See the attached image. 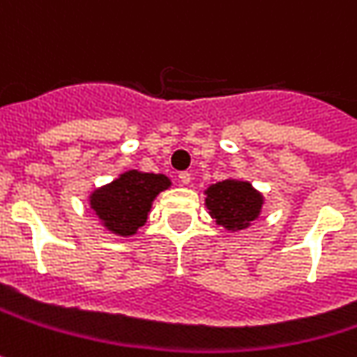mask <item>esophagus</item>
Masks as SVG:
<instances>
[{
  "instance_id": "obj_1",
  "label": "esophagus",
  "mask_w": 357,
  "mask_h": 357,
  "mask_svg": "<svg viewBox=\"0 0 357 357\" xmlns=\"http://www.w3.org/2000/svg\"><path fill=\"white\" fill-rule=\"evenodd\" d=\"M179 183H181V185H188V183H190L191 181V174L190 172H179Z\"/></svg>"
}]
</instances>
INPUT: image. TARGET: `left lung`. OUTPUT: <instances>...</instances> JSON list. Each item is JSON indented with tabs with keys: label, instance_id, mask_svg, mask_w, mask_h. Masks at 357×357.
<instances>
[{
	"label": "left lung",
	"instance_id": "8db88e82",
	"mask_svg": "<svg viewBox=\"0 0 357 357\" xmlns=\"http://www.w3.org/2000/svg\"><path fill=\"white\" fill-rule=\"evenodd\" d=\"M207 207L219 225L229 231L245 229L257 219L263 197L247 181H219L207 190Z\"/></svg>",
	"mask_w": 357,
	"mask_h": 357
}]
</instances>
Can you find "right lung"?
<instances>
[{"label":"right lung","instance_id":"1","mask_svg":"<svg viewBox=\"0 0 357 357\" xmlns=\"http://www.w3.org/2000/svg\"><path fill=\"white\" fill-rule=\"evenodd\" d=\"M166 188L169 179L162 174L126 172L110 185L94 191L91 207L110 231L132 235L146 223L154 197Z\"/></svg>","mask_w":357,"mask_h":357}]
</instances>
